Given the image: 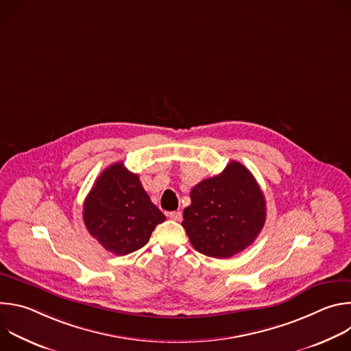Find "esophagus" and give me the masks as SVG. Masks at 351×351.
<instances>
[{"mask_svg":"<svg viewBox=\"0 0 351 351\" xmlns=\"http://www.w3.org/2000/svg\"><path fill=\"white\" fill-rule=\"evenodd\" d=\"M168 217H169L172 221H176V222L182 221V213H180V211H172V213L168 214Z\"/></svg>","mask_w":351,"mask_h":351,"instance_id":"34e87169","label":"esophagus"}]
</instances>
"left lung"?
Instances as JSON below:
<instances>
[{
  "instance_id": "left-lung-1",
  "label": "left lung",
  "mask_w": 351,
  "mask_h": 351,
  "mask_svg": "<svg viewBox=\"0 0 351 351\" xmlns=\"http://www.w3.org/2000/svg\"><path fill=\"white\" fill-rule=\"evenodd\" d=\"M190 198L182 226L191 245L204 256L233 257L253 244L264 228V193L253 173L237 161L195 184Z\"/></svg>"
}]
</instances>
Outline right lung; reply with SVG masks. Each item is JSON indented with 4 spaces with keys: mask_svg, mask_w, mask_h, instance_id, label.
I'll return each instance as SVG.
<instances>
[{
    "mask_svg": "<svg viewBox=\"0 0 351 351\" xmlns=\"http://www.w3.org/2000/svg\"><path fill=\"white\" fill-rule=\"evenodd\" d=\"M165 215L152 203L136 173L123 162L103 171L83 204V222L88 233L106 250L126 256L147 244Z\"/></svg>",
    "mask_w": 351,
    "mask_h": 351,
    "instance_id": "obj_1",
    "label": "right lung"
}]
</instances>
